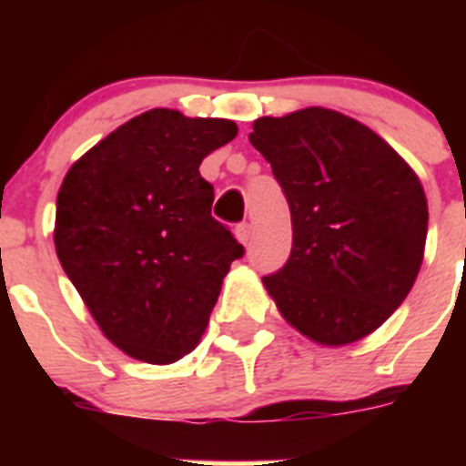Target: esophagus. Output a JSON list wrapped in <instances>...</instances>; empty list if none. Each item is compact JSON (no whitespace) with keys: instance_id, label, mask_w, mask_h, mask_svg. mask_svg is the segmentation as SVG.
Masks as SVG:
<instances>
[{"instance_id":"1","label":"esophagus","mask_w":466,"mask_h":466,"mask_svg":"<svg viewBox=\"0 0 466 466\" xmlns=\"http://www.w3.org/2000/svg\"><path fill=\"white\" fill-rule=\"evenodd\" d=\"M236 238L242 242V245H249V240H252V226H249V224L238 226Z\"/></svg>"}]
</instances>
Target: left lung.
Returning <instances> with one entry per match:
<instances>
[{
    "mask_svg": "<svg viewBox=\"0 0 466 466\" xmlns=\"http://www.w3.org/2000/svg\"><path fill=\"white\" fill-rule=\"evenodd\" d=\"M249 142L291 212V254L263 284L282 317L319 345L376 331L422 266L427 198L418 175L371 127L308 106L254 121Z\"/></svg>",
    "mask_w": 466,
    "mask_h": 466,
    "instance_id": "8db88e82",
    "label": "left lung"
}]
</instances>
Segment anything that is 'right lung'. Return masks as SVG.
Masks as SVG:
<instances>
[{
  "label": "right lung",
  "instance_id": "1",
  "mask_svg": "<svg viewBox=\"0 0 466 466\" xmlns=\"http://www.w3.org/2000/svg\"><path fill=\"white\" fill-rule=\"evenodd\" d=\"M238 135L228 118L149 109L65 175L56 252L111 343L149 364L188 355L245 247L212 217L200 163Z\"/></svg>",
  "mask_w": 466,
  "mask_h": 466
}]
</instances>
